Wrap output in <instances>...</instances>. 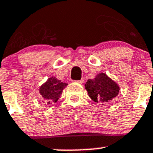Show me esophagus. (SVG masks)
I'll use <instances>...</instances> for the list:
<instances>
[{
    "mask_svg": "<svg viewBox=\"0 0 153 153\" xmlns=\"http://www.w3.org/2000/svg\"><path fill=\"white\" fill-rule=\"evenodd\" d=\"M75 82L78 83H80V84H82V83H84V80H83V79H81V80H79V81H75Z\"/></svg>",
    "mask_w": 153,
    "mask_h": 153,
    "instance_id": "obj_1",
    "label": "esophagus"
}]
</instances>
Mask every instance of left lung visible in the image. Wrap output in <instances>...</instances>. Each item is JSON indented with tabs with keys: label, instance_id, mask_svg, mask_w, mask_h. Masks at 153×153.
Returning <instances> with one entry per match:
<instances>
[{
	"label": "left lung",
	"instance_id": "left-lung-1",
	"mask_svg": "<svg viewBox=\"0 0 153 153\" xmlns=\"http://www.w3.org/2000/svg\"><path fill=\"white\" fill-rule=\"evenodd\" d=\"M85 87L92 100L104 105L118 96L120 86L105 73H100L94 79H89Z\"/></svg>",
	"mask_w": 153,
	"mask_h": 153
}]
</instances>
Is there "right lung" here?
<instances>
[{"label":"right lung","instance_id":"add662e5","mask_svg":"<svg viewBox=\"0 0 153 153\" xmlns=\"http://www.w3.org/2000/svg\"><path fill=\"white\" fill-rule=\"evenodd\" d=\"M67 85V83L62 82L55 77H51L44 84H42L39 92L45 101L48 105H51L59 100L63 90Z\"/></svg>","mask_w":153,"mask_h":153}]
</instances>
